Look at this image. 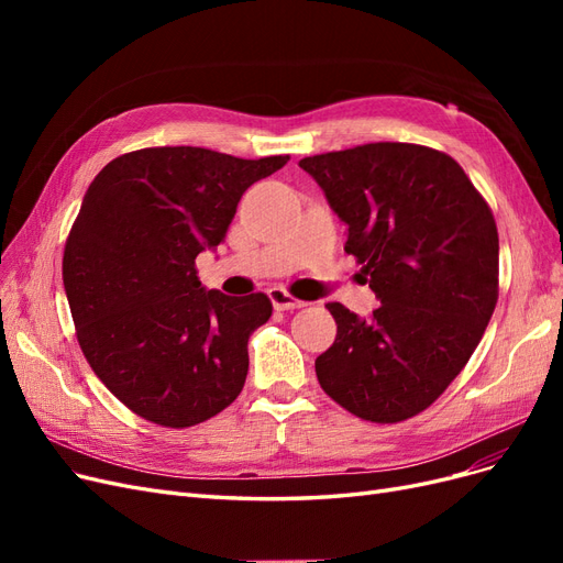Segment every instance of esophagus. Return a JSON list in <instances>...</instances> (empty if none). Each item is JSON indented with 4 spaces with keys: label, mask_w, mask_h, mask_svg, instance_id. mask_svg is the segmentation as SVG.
Returning <instances> with one entry per match:
<instances>
[{
    "label": "esophagus",
    "mask_w": 563,
    "mask_h": 563,
    "mask_svg": "<svg viewBox=\"0 0 563 563\" xmlns=\"http://www.w3.org/2000/svg\"><path fill=\"white\" fill-rule=\"evenodd\" d=\"M267 296H269L272 305H275V310H298V308H305L302 300H298L296 296L288 294L286 288H282V286L269 288Z\"/></svg>",
    "instance_id": "obj_1"
}]
</instances>
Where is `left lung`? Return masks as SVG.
Instances as JSON below:
<instances>
[{
  "mask_svg": "<svg viewBox=\"0 0 563 563\" xmlns=\"http://www.w3.org/2000/svg\"><path fill=\"white\" fill-rule=\"evenodd\" d=\"M347 223L345 251L380 308L360 319L329 302L335 343L317 356L321 389L371 422L432 406L498 302V228L453 157L413 143H368L300 159Z\"/></svg>",
  "mask_w": 563,
  "mask_h": 563,
  "instance_id": "1",
  "label": "left lung"
}]
</instances>
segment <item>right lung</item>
I'll return each mask as SVG.
<instances>
[{
	"label": "right lung",
	"instance_id": "add662e5",
	"mask_svg": "<svg viewBox=\"0 0 563 563\" xmlns=\"http://www.w3.org/2000/svg\"><path fill=\"white\" fill-rule=\"evenodd\" d=\"M286 162L145 147L89 185L65 242L63 284L84 356L135 416L183 430L240 397L249 335L272 302L203 291L195 258L223 242L249 187Z\"/></svg>",
	"mask_w": 563,
	"mask_h": 563
}]
</instances>
